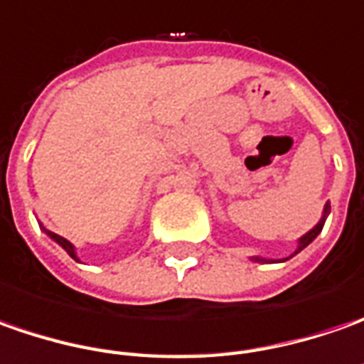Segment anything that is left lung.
Here are the masks:
<instances>
[{
  "instance_id": "1",
  "label": "left lung",
  "mask_w": 364,
  "mask_h": 364,
  "mask_svg": "<svg viewBox=\"0 0 364 364\" xmlns=\"http://www.w3.org/2000/svg\"><path fill=\"white\" fill-rule=\"evenodd\" d=\"M328 213H331V203H326L324 205V211H322V218H320V221L312 228V230H308L302 237H298V242H296V250L290 254L288 257L296 256V254H300L306 245H310L314 240H316V235H318L320 232H322V228H324V221H326V218H328ZM288 257H284V259H269V257H259V256H252L250 259L252 262H262V264H269V262H286Z\"/></svg>"
}]
</instances>
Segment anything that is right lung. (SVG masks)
I'll list each match as a JSON object with an SVG mask.
<instances>
[{
    "mask_svg": "<svg viewBox=\"0 0 364 364\" xmlns=\"http://www.w3.org/2000/svg\"><path fill=\"white\" fill-rule=\"evenodd\" d=\"M40 228L44 230V233H46V235H48V237H50V240H52V242H56V244L60 245L62 250H66V254H68V256L72 257V259L80 262V259H78V254H76V247H74V244H72V242H68L66 237H62V235H58V233L50 232V230H46L42 223H40Z\"/></svg>",
    "mask_w": 364,
    "mask_h": 364,
    "instance_id": "obj_1",
    "label": "right lung"
}]
</instances>
